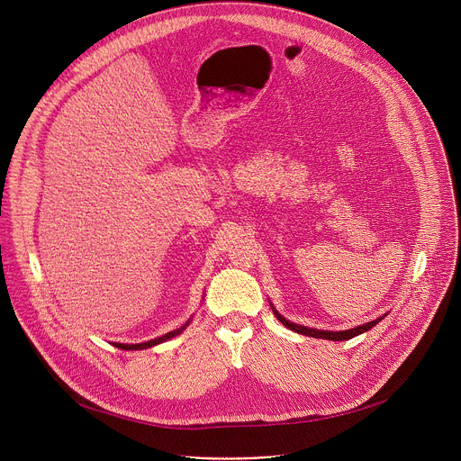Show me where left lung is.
Wrapping results in <instances>:
<instances>
[{
  "mask_svg": "<svg viewBox=\"0 0 461 461\" xmlns=\"http://www.w3.org/2000/svg\"><path fill=\"white\" fill-rule=\"evenodd\" d=\"M272 310H274V313H276V317L286 326V328H290V330H294V332H297V334H303V336H310V338H317V339H330V341H347V339H352V338H356V336H359V334H363V332H366V330H370L372 326H375L381 319H384L386 317V313L384 315H381V317H377V319H374V321H370V322H366V324H361V326H356V328H350V330H341V332H330V330H315V328H308V326H303V324H295V322H290L288 319H285L274 306H272Z\"/></svg>",
  "mask_w": 461,
  "mask_h": 461,
  "instance_id": "1",
  "label": "left lung"
}]
</instances>
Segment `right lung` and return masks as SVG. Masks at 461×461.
Segmentation results:
<instances>
[{
  "label": "right lung",
  "instance_id": "add662e5",
  "mask_svg": "<svg viewBox=\"0 0 461 461\" xmlns=\"http://www.w3.org/2000/svg\"><path fill=\"white\" fill-rule=\"evenodd\" d=\"M189 324V321L184 324V326H180V328H176V330H173V332H167V334H164L162 338H157V339H151V341H146V343H137V345H123V343H113L116 348H120V350H144V348H151V347H157V345H160V343H164V341H167V339H171V338H175V336H178V334H182L184 330H185V326Z\"/></svg>",
  "mask_w": 461,
  "mask_h": 461
}]
</instances>
